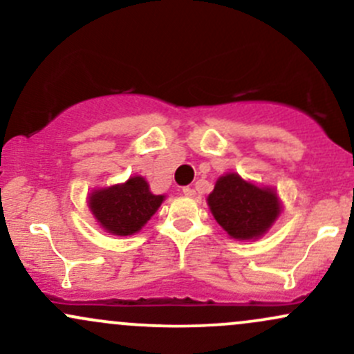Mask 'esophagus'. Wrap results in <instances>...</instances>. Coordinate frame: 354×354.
I'll list each match as a JSON object with an SVG mask.
<instances>
[{
    "mask_svg": "<svg viewBox=\"0 0 354 354\" xmlns=\"http://www.w3.org/2000/svg\"><path fill=\"white\" fill-rule=\"evenodd\" d=\"M183 193H185V196H189V198H193L196 195V192L193 188H189V186H185L183 188Z\"/></svg>",
    "mask_w": 354,
    "mask_h": 354,
    "instance_id": "esophagus-1",
    "label": "esophagus"
}]
</instances>
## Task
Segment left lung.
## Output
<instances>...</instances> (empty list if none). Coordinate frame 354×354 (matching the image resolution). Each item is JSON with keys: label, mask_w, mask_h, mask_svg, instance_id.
I'll return each mask as SVG.
<instances>
[{"label": "left lung", "mask_w": 354, "mask_h": 354, "mask_svg": "<svg viewBox=\"0 0 354 354\" xmlns=\"http://www.w3.org/2000/svg\"><path fill=\"white\" fill-rule=\"evenodd\" d=\"M207 201L220 227L236 240L259 239L281 215L274 189L255 186L236 173L220 176Z\"/></svg>", "instance_id": "8db88e82"}]
</instances>
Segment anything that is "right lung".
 Segmentation results:
<instances>
[{
  "mask_svg": "<svg viewBox=\"0 0 354 354\" xmlns=\"http://www.w3.org/2000/svg\"><path fill=\"white\" fill-rule=\"evenodd\" d=\"M162 200V195L151 193L145 178L133 176L122 185L94 189L88 195V208L104 230L126 236L141 230Z\"/></svg>",
  "mask_w": 354,
  "mask_h": 354,
  "instance_id": "add662e5",
  "label": "right lung"
}]
</instances>
